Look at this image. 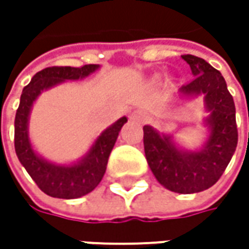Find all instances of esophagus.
<instances>
[{
	"instance_id": "esophagus-1",
	"label": "esophagus",
	"mask_w": 249,
	"mask_h": 249,
	"mask_svg": "<svg viewBox=\"0 0 249 249\" xmlns=\"http://www.w3.org/2000/svg\"><path fill=\"white\" fill-rule=\"evenodd\" d=\"M131 119L139 122V123H144V122L147 120V115H145L142 110H134V112L131 113Z\"/></svg>"
}]
</instances>
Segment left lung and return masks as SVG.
<instances>
[{
    "label": "left lung",
    "instance_id": "obj_1",
    "mask_svg": "<svg viewBox=\"0 0 249 249\" xmlns=\"http://www.w3.org/2000/svg\"><path fill=\"white\" fill-rule=\"evenodd\" d=\"M194 79L184 84V94H205L208 110L206 124L211 134L204 149L186 152L175 147L170 137L159 136L151 126H144V151L149 167L159 183L178 194L199 193L212 187L220 178L234 154L238 131L235 107L222 73L205 59L181 55Z\"/></svg>",
    "mask_w": 249,
    "mask_h": 249
}]
</instances>
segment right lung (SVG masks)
Returning <instances> with one entry per match:
<instances>
[{"label": "right lung", "mask_w": 249, "mask_h": 249, "mask_svg": "<svg viewBox=\"0 0 249 249\" xmlns=\"http://www.w3.org/2000/svg\"><path fill=\"white\" fill-rule=\"evenodd\" d=\"M97 69L98 65H84L80 68H45L34 74L32 82L24 87L20 95V104L15 116V151L27 173L47 196L72 199L91 193L105 175L110 151L116 142L122 126L127 122L126 118H122L105 130L91 147L87 157L77 165L56 166L36 155L27 136V120L33 101L43 90L65 80L83 79Z\"/></svg>", "instance_id": "add662e5"}]
</instances>
